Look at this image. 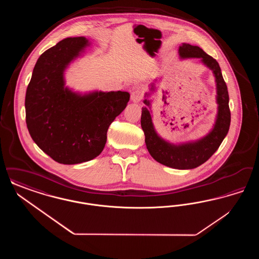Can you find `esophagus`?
<instances>
[{"mask_svg":"<svg viewBox=\"0 0 259 259\" xmlns=\"http://www.w3.org/2000/svg\"><path fill=\"white\" fill-rule=\"evenodd\" d=\"M144 98V91L143 90H140V89H137L135 91H133L131 93V99L134 103H139L141 102Z\"/></svg>","mask_w":259,"mask_h":259,"instance_id":"34e87169","label":"esophagus"}]
</instances>
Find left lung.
<instances>
[{"mask_svg": "<svg viewBox=\"0 0 259 259\" xmlns=\"http://www.w3.org/2000/svg\"><path fill=\"white\" fill-rule=\"evenodd\" d=\"M179 52L183 58H201L202 62L209 67L215 76L219 113L213 129L208 135L197 142L174 146L162 140L156 134L151 121L150 113L147 108L142 109L141 125L145 133V141L150 155L165 166L185 170L200 166L218 150L223 139L228 133L231 113L229 109L228 90L218 61L199 47L191 46L189 44H184L180 47ZM144 103L149 106L148 100H145Z\"/></svg>", "mask_w": 259, "mask_h": 259, "instance_id": "1", "label": "left lung"}]
</instances>
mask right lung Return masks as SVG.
Masks as SVG:
<instances>
[{
  "mask_svg": "<svg viewBox=\"0 0 259 259\" xmlns=\"http://www.w3.org/2000/svg\"><path fill=\"white\" fill-rule=\"evenodd\" d=\"M88 44L67 37L37 59L25 97L26 123L33 141L53 160L78 164L94 159L114 118L129 102L123 91L79 96L64 87L63 73Z\"/></svg>",
  "mask_w": 259,
  "mask_h": 259,
  "instance_id": "1",
  "label": "right lung"
}]
</instances>
